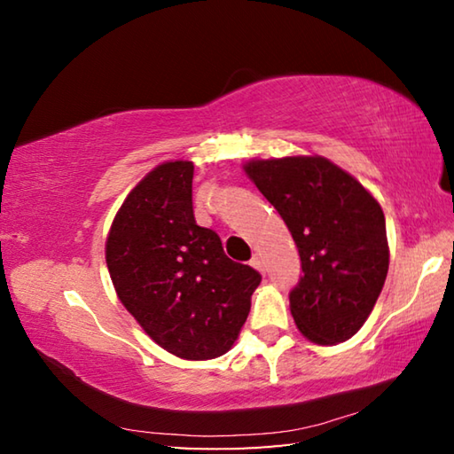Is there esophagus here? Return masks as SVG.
<instances>
[{"instance_id": "esophagus-1", "label": "esophagus", "mask_w": 454, "mask_h": 454, "mask_svg": "<svg viewBox=\"0 0 454 454\" xmlns=\"http://www.w3.org/2000/svg\"><path fill=\"white\" fill-rule=\"evenodd\" d=\"M250 266H252V268H256L258 272H262V274H264V262H262V258H260L258 254L252 256V260H250Z\"/></svg>"}]
</instances>
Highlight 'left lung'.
I'll use <instances>...</instances> for the list:
<instances>
[{
  "mask_svg": "<svg viewBox=\"0 0 454 454\" xmlns=\"http://www.w3.org/2000/svg\"><path fill=\"white\" fill-rule=\"evenodd\" d=\"M244 172L288 226L302 276L290 312L314 344L355 336L388 272L384 214L355 176L322 156L250 160Z\"/></svg>",
  "mask_w": 454,
  "mask_h": 454,
  "instance_id": "left-lung-1",
  "label": "left lung"
}]
</instances>
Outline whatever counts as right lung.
Returning a JSON list of instances; mask_svg holds the SVG:
<instances>
[{"label": "right lung", "mask_w": 454, "mask_h": 454, "mask_svg": "<svg viewBox=\"0 0 454 454\" xmlns=\"http://www.w3.org/2000/svg\"><path fill=\"white\" fill-rule=\"evenodd\" d=\"M194 164L153 168L126 196L106 240L116 294L153 342L184 360L226 355L262 280L224 254L218 234L196 224Z\"/></svg>", "instance_id": "1"}]
</instances>
